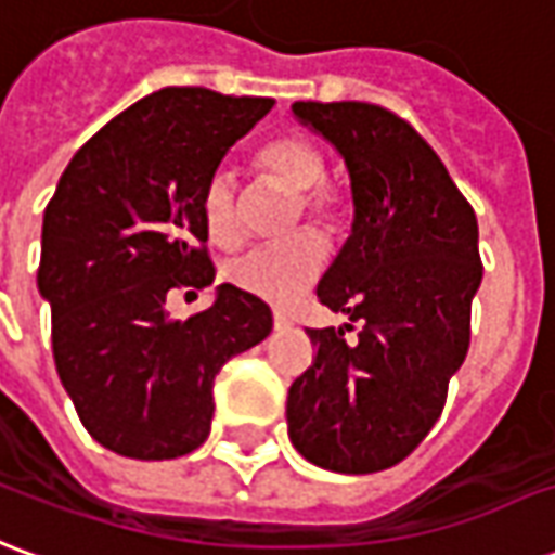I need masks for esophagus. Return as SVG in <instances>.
I'll list each match as a JSON object with an SVG mask.
<instances>
[{
	"label": "esophagus",
	"instance_id": "esophagus-1",
	"mask_svg": "<svg viewBox=\"0 0 555 555\" xmlns=\"http://www.w3.org/2000/svg\"><path fill=\"white\" fill-rule=\"evenodd\" d=\"M293 325V320L286 317L284 310H274V328H289Z\"/></svg>",
	"mask_w": 555,
	"mask_h": 555
}]
</instances>
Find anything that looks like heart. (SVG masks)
<instances>
[{"mask_svg": "<svg viewBox=\"0 0 555 555\" xmlns=\"http://www.w3.org/2000/svg\"><path fill=\"white\" fill-rule=\"evenodd\" d=\"M259 170L266 179L293 194L289 227L301 218L332 227L340 218V194L325 184V158L308 137L284 133L259 149ZM203 223L208 238L235 247L245 235L238 215V182L230 170H215L203 188ZM328 262V245L317 230H298L281 242L257 245L230 262V281L271 305H289L308 289Z\"/></svg>", "mask_w": 555, "mask_h": 555, "instance_id": "heart-1", "label": "heart"}]
</instances>
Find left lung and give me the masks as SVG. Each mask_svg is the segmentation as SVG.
Returning <instances> with one entry per match:
<instances>
[{
  "label": "left lung",
  "instance_id": "left-lung-1",
  "mask_svg": "<svg viewBox=\"0 0 555 555\" xmlns=\"http://www.w3.org/2000/svg\"><path fill=\"white\" fill-rule=\"evenodd\" d=\"M293 113L347 160L356 221L317 298L359 334L308 328L317 359L289 385V439L322 469L383 473L422 446L466 359L485 274L478 221L439 155L391 109L296 101Z\"/></svg>",
  "mask_w": 555,
  "mask_h": 555
}]
</instances>
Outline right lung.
Here are the masks:
<instances>
[{
    "instance_id": "obj_1",
    "label": "right lung",
    "mask_w": 555,
    "mask_h": 555,
    "mask_svg": "<svg viewBox=\"0 0 555 555\" xmlns=\"http://www.w3.org/2000/svg\"><path fill=\"white\" fill-rule=\"evenodd\" d=\"M271 98L170 86L82 145L44 208L38 289L53 359L82 427L121 457L172 460L206 442L211 385L271 332V308L233 284L172 320V289L215 281L203 188Z\"/></svg>"
}]
</instances>
